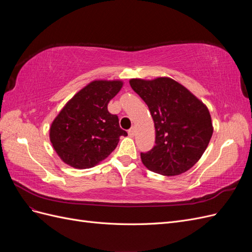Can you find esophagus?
<instances>
[{
  "label": "esophagus",
  "instance_id": "esophagus-1",
  "mask_svg": "<svg viewBox=\"0 0 252 252\" xmlns=\"http://www.w3.org/2000/svg\"><path fill=\"white\" fill-rule=\"evenodd\" d=\"M135 131H136L135 127H132L131 129H129V130H128V134L130 135V136H132V138H133V136L135 135Z\"/></svg>",
  "mask_w": 252,
  "mask_h": 252
}]
</instances>
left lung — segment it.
<instances>
[{"label":"left lung","mask_w":252,"mask_h":252,"mask_svg":"<svg viewBox=\"0 0 252 252\" xmlns=\"http://www.w3.org/2000/svg\"><path fill=\"white\" fill-rule=\"evenodd\" d=\"M131 88L147 104L156 128V145L141 154L151 171L173 177L199 161L213 132L210 112L201 100L168 77L131 79Z\"/></svg>","instance_id":"1"}]
</instances>
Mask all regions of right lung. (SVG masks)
<instances>
[{
    "label": "right lung",
    "instance_id": "obj_1",
    "mask_svg": "<svg viewBox=\"0 0 252 252\" xmlns=\"http://www.w3.org/2000/svg\"><path fill=\"white\" fill-rule=\"evenodd\" d=\"M121 80H94L78 91L52 121L49 139L59 158L75 169L94 167L116 149L119 118L107 106L123 87Z\"/></svg>",
    "mask_w": 252,
    "mask_h": 252
}]
</instances>
